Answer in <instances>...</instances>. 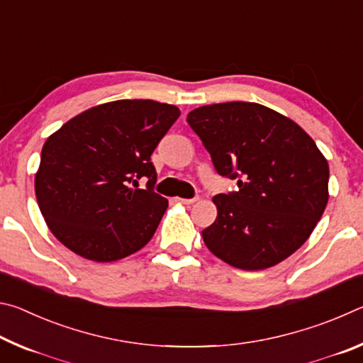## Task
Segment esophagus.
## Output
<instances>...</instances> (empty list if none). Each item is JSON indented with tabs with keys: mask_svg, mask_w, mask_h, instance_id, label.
I'll list each match as a JSON object with an SVG mask.
<instances>
[{
	"mask_svg": "<svg viewBox=\"0 0 363 363\" xmlns=\"http://www.w3.org/2000/svg\"><path fill=\"white\" fill-rule=\"evenodd\" d=\"M196 200H199L196 196H195V199H179V196L176 199V201H179V203H184V205H192V203H195Z\"/></svg>",
	"mask_w": 363,
	"mask_h": 363,
	"instance_id": "34e87169",
	"label": "esophagus"
}]
</instances>
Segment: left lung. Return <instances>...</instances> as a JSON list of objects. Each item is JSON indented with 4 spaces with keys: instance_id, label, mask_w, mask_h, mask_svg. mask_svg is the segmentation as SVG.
<instances>
[{
    "instance_id": "1",
    "label": "left lung",
    "mask_w": 363,
    "mask_h": 363,
    "mask_svg": "<svg viewBox=\"0 0 363 363\" xmlns=\"http://www.w3.org/2000/svg\"><path fill=\"white\" fill-rule=\"evenodd\" d=\"M187 123L235 192L213 199L218 218L201 232L214 256L262 270L301 248L328 203V162L293 120L256 102L203 106Z\"/></svg>"
}]
</instances>
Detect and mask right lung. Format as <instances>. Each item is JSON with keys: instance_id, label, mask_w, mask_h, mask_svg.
I'll return each instance as SVG.
<instances>
[{"instance_id": "obj_1", "label": "right lung", "mask_w": 363, "mask_h": 363, "mask_svg": "<svg viewBox=\"0 0 363 363\" xmlns=\"http://www.w3.org/2000/svg\"><path fill=\"white\" fill-rule=\"evenodd\" d=\"M181 110L150 99L101 104L46 139L35 194L49 230L84 259L112 262L155 233L168 200L153 192L150 155ZM147 177V187L138 189Z\"/></svg>"}]
</instances>
